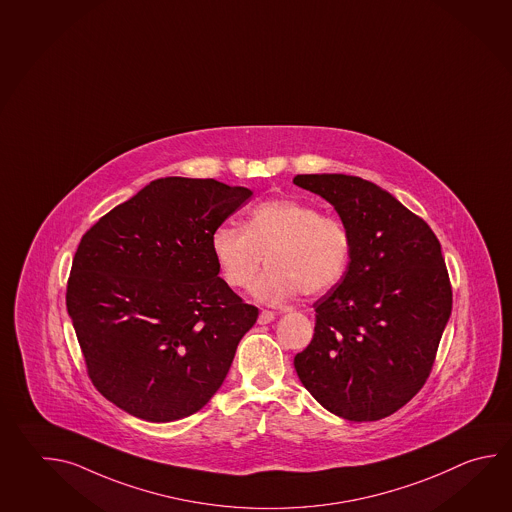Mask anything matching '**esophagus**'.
I'll return each instance as SVG.
<instances>
[{
  "label": "esophagus",
  "instance_id": "obj_1",
  "mask_svg": "<svg viewBox=\"0 0 512 512\" xmlns=\"http://www.w3.org/2000/svg\"><path fill=\"white\" fill-rule=\"evenodd\" d=\"M273 319H275V313L270 312V310H262L259 313V324L272 323Z\"/></svg>",
  "mask_w": 512,
  "mask_h": 512
}]
</instances>
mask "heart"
<instances>
[{
  "label": "heart",
  "mask_w": 512,
  "mask_h": 512,
  "mask_svg": "<svg viewBox=\"0 0 512 512\" xmlns=\"http://www.w3.org/2000/svg\"><path fill=\"white\" fill-rule=\"evenodd\" d=\"M209 244L222 279L233 290L250 288L266 257L268 270L253 284V295L266 304L286 303L297 293L328 292L352 259L345 222L297 199L257 204L242 228L219 224Z\"/></svg>",
  "instance_id": "1"
}]
</instances>
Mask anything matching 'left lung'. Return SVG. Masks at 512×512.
<instances>
[{
    "label": "left lung",
    "instance_id": "obj_1",
    "mask_svg": "<svg viewBox=\"0 0 512 512\" xmlns=\"http://www.w3.org/2000/svg\"><path fill=\"white\" fill-rule=\"evenodd\" d=\"M328 200L352 235L345 277L315 308L310 345L293 365L304 388L348 421H377L427 383L449 323L452 286L425 220L376 184L350 175H297Z\"/></svg>",
    "mask_w": 512,
    "mask_h": 512
}]
</instances>
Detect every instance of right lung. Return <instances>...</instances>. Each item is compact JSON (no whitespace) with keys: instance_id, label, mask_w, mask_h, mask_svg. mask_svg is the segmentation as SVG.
Listing matches in <instances>:
<instances>
[{"instance_id":"right-lung-1","label":"right lung","mask_w":512,"mask_h":512,"mask_svg":"<svg viewBox=\"0 0 512 512\" xmlns=\"http://www.w3.org/2000/svg\"><path fill=\"white\" fill-rule=\"evenodd\" d=\"M251 191L213 178L153 180L74 253L67 312L96 390L135 418L199 412L259 317L219 277L211 233Z\"/></svg>"}]
</instances>
